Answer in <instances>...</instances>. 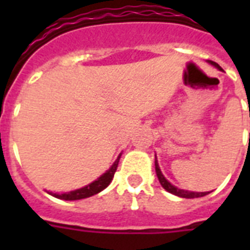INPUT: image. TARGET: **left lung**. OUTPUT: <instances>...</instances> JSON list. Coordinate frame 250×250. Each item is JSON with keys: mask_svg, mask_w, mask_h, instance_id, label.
<instances>
[{"mask_svg": "<svg viewBox=\"0 0 250 250\" xmlns=\"http://www.w3.org/2000/svg\"><path fill=\"white\" fill-rule=\"evenodd\" d=\"M210 63L214 64V66H215L217 68H219V70H222V68L219 67V64H217L215 62H213V61H210ZM156 172H157V176H158V180H160L161 183V186L164 187L167 192H170V193L175 194V196H179V197H184V198H197L210 193V192H188V190L179 189V188L174 187L171 183L167 182L164 175H162V172H161L160 170V166H158V162H157V158H156Z\"/></svg>", "mask_w": 250, "mask_h": 250, "instance_id": "left-lung-1", "label": "left lung"}]
</instances>
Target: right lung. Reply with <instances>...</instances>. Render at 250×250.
<instances>
[{
  "label": "right lung",
  "mask_w": 250,
  "mask_h": 250,
  "mask_svg": "<svg viewBox=\"0 0 250 250\" xmlns=\"http://www.w3.org/2000/svg\"><path fill=\"white\" fill-rule=\"evenodd\" d=\"M119 158L121 157H118L117 161L114 162V165L110 167L109 170L106 171L105 174L101 175L97 180H94L93 183H90L89 186L84 187V188H80V189L76 190H71V192H67V193H50L52 196L57 198H61V200H66V201H74V200H82V198H86L90 197V196H93V194H97L98 192H101L106 188V187L109 186L111 180L114 178V174H115V171H117L118 164H119Z\"/></svg>",
  "instance_id": "obj_1"
}]
</instances>
